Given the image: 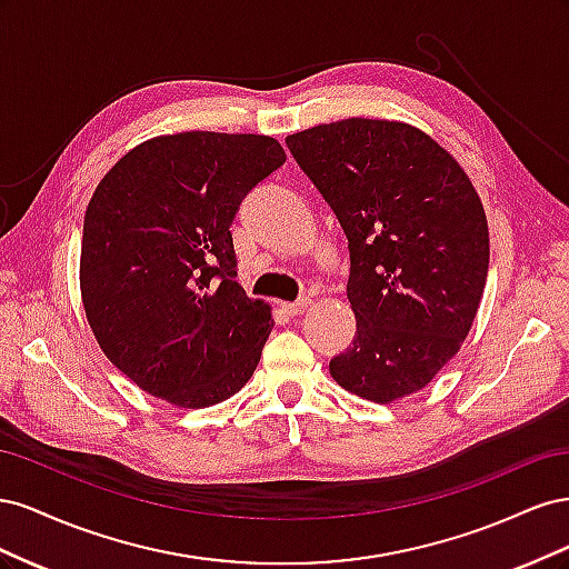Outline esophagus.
Listing matches in <instances>:
<instances>
[{"instance_id": "obj_1", "label": "esophagus", "mask_w": 569, "mask_h": 569, "mask_svg": "<svg viewBox=\"0 0 569 569\" xmlns=\"http://www.w3.org/2000/svg\"><path fill=\"white\" fill-rule=\"evenodd\" d=\"M308 306H311V301H308V299H301V301H295V303H280L282 311H284L287 316H291V318L303 316V313L308 311Z\"/></svg>"}]
</instances>
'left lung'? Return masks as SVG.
Here are the masks:
<instances>
[{"label": "left lung", "mask_w": 569, "mask_h": 569, "mask_svg": "<svg viewBox=\"0 0 569 569\" xmlns=\"http://www.w3.org/2000/svg\"><path fill=\"white\" fill-rule=\"evenodd\" d=\"M349 239L351 347L335 382L372 403L425 389L460 351L489 270L485 206L460 163L403 120L343 118L287 137Z\"/></svg>", "instance_id": "obj_1"}]
</instances>
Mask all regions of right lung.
<instances>
[{
	"instance_id": "right-lung-1",
	"label": "right lung",
	"mask_w": 569,
	"mask_h": 569,
	"mask_svg": "<svg viewBox=\"0 0 569 569\" xmlns=\"http://www.w3.org/2000/svg\"><path fill=\"white\" fill-rule=\"evenodd\" d=\"M287 161L268 134L176 132L137 144L84 211L80 297L111 363L178 408L242 389L272 332V308L237 278L230 226Z\"/></svg>"
}]
</instances>
